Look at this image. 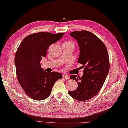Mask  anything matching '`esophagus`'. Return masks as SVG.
<instances>
[{
    "label": "esophagus",
    "instance_id": "1",
    "mask_svg": "<svg viewBox=\"0 0 128 128\" xmlns=\"http://www.w3.org/2000/svg\"><path fill=\"white\" fill-rule=\"evenodd\" d=\"M62 77H63L64 78H66V79H69V76L66 74L62 75Z\"/></svg>",
    "mask_w": 128,
    "mask_h": 128
}]
</instances>
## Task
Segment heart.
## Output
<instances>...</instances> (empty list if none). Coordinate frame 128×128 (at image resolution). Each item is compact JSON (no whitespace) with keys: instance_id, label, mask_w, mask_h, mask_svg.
<instances>
[{"instance_id":"b5f03b06","label":"heart","mask_w":128,"mask_h":128,"mask_svg":"<svg viewBox=\"0 0 128 128\" xmlns=\"http://www.w3.org/2000/svg\"><path fill=\"white\" fill-rule=\"evenodd\" d=\"M66 43H72V44H73V43L71 42H66Z\"/></svg>"}]
</instances>
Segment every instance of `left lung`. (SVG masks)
Here are the masks:
<instances>
[{
	"label": "left lung",
	"mask_w": 128,
	"mask_h": 128,
	"mask_svg": "<svg viewBox=\"0 0 128 128\" xmlns=\"http://www.w3.org/2000/svg\"><path fill=\"white\" fill-rule=\"evenodd\" d=\"M70 35L78 43L80 53L78 62L85 68L81 78L70 76L78 86L68 94L73 98L84 101L96 96L102 88L110 70L109 56L104 43L91 32L74 31Z\"/></svg>",
	"instance_id": "left-lung-1"
}]
</instances>
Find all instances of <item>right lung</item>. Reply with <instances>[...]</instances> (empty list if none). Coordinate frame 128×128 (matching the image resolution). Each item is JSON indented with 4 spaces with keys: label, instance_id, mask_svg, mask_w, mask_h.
I'll return each mask as SVG.
<instances>
[{
    "label": "right lung",
    "instance_id": "obj_1",
    "mask_svg": "<svg viewBox=\"0 0 128 128\" xmlns=\"http://www.w3.org/2000/svg\"><path fill=\"white\" fill-rule=\"evenodd\" d=\"M64 33L38 32L27 36L20 43L15 56L19 84L31 98L40 100L50 94L56 81L62 78L60 73L46 72L40 64L50 46L58 41Z\"/></svg>",
    "mask_w": 128,
    "mask_h": 128
}]
</instances>
